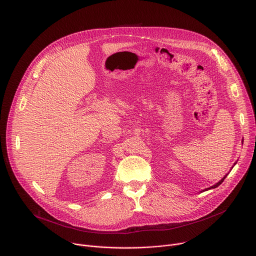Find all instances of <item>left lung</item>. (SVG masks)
<instances>
[{
    "label": "left lung",
    "instance_id": "1",
    "mask_svg": "<svg viewBox=\"0 0 256 256\" xmlns=\"http://www.w3.org/2000/svg\"><path fill=\"white\" fill-rule=\"evenodd\" d=\"M242 142H243V140H242ZM236 163H237V162H235V163H234V165H235ZM232 168H233V167H232ZM226 176H227V174H226V175H225V176H224V177H223V178H222V179H221L219 182H217L215 185H213V186H211V187H209V188H206L205 190H202V191H206V190H209V189H213V188H216V187H218V186H219V185H220V184H221V183L224 181V179H225V177H226Z\"/></svg>",
    "mask_w": 256,
    "mask_h": 256
}]
</instances>
